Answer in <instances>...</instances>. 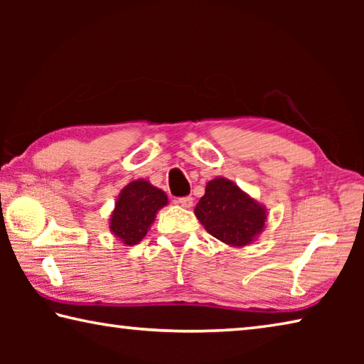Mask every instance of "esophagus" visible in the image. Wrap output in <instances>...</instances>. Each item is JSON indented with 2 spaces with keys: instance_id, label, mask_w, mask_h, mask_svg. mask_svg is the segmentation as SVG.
Segmentation results:
<instances>
[{
  "instance_id": "esophagus-1",
  "label": "esophagus",
  "mask_w": 364,
  "mask_h": 364,
  "mask_svg": "<svg viewBox=\"0 0 364 364\" xmlns=\"http://www.w3.org/2000/svg\"><path fill=\"white\" fill-rule=\"evenodd\" d=\"M193 197L191 196H186V197H178L176 199V204L178 205H181V207H184V208H191L193 207Z\"/></svg>"
}]
</instances>
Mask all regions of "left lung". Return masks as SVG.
<instances>
[{
  "label": "left lung",
  "instance_id": "obj_1",
  "mask_svg": "<svg viewBox=\"0 0 364 364\" xmlns=\"http://www.w3.org/2000/svg\"><path fill=\"white\" fill-rule=\"evenodd\" d=\"M194 213L208 234L231 247L254 242L268 218L264 205L223 176L207 183Z\"/></svg>",
  "mask_w": 364,
  "mask_h": 364
}]
</instances>
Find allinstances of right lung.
Returning a JSON list of instances; mask_svg holds the SVG:
<instances>
[{"mask_svg":"<svg viewBox=\"0 0 364 364\" xmlns=\"http://www.w3.org/2000/svg\"><path fill=\"white\" fill-rule=\"evenodd\" d=\"M167 204L168 197L162 189L146 180H133L117 197L109 230L122 244L136 245L149 231L157 212Z\"/></svg>","mask_w":364,"mask_h":364,"instance_id":"add662e5","label":"right lung"}]
</instances>
